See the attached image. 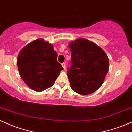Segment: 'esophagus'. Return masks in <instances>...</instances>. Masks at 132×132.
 <instances>
[{"label": "esophagus", "instance_id": "obj_1", "mask_svg": "<svg viewBox=\"0 0 132 132\" xmlns=\"http://www.w3.org/2000/svg\"><path fill=\"white\" fill-rule=\"evenodd\" d=\"M62 67L63 68V69H65V63H63L62 64Z\"/></svg>", "mask_w": 132, "mask_h": 132}]
</instances>
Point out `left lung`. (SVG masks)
I'll return each mask as SVG.
<instances>
[{
  "label": "left lung",
  "instance_id": "8db88e82",
  "mask_svg": "<svg viewBox=\"0 0 132 132\" xmlns=\"http://www.w3.org/2000/svg\"><path fill=\"white\" fill-rule=\"evenodd\" d=\"M71 67L67 72L71 88L78 94H92L101 87L109 72V59L95 43L79 38L69 43Z\"/></svg>",
  "mask_w": 132,
  "mask_h": 132
}]
</instances>
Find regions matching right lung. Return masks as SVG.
I'll return each instance as SVG.
<instances>
[{"label": "right lung", "mask_w": 132, "mask_h": 132, "mask_svg": "<svg viewBox=\"0 0 132 132\" xmlns=\"http://www.w3.org/2000/svg\"><path fill=\"white\" fill-rule=\"evenodd\" d=\"M57 53L53 45L38 38L28 44L17 57V67L20 77L29 88L42 92L54 84L60 71Z\"/></svg>", "instance_id": "right-lung-1"}]
</instances>
